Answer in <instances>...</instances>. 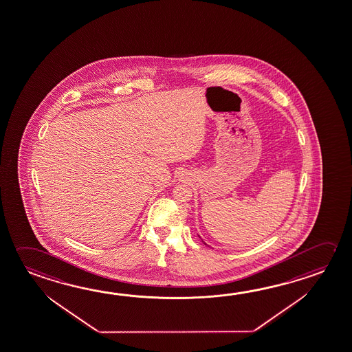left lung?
Masks as SVG:
<instances>
[{"label": "left lung", "mask_w": 352, "mask_h": 352, "mask_svg": "<svg viewBox=\"0 0 352 352\" xmlns=\"http://www.w3.org/2000/svg\"><path fill=\"white\" fill-rule=\"evenodd\" d=\"M204 242V241H203ZM204 245H206V243H205V242H204ZM206 246H209V245H206Z\"/></svg>", "instance_id": "8db88e82"}]
</instances>
